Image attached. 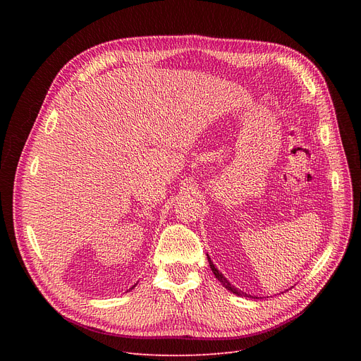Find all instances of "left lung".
Instances as JSON below:
<instances>
[{"label": "left lung", "mask_w": 361, "mask_h": 361, "mask_svg": "<svg viewBox=\"0 0 361 361\" xmlns=\"http://www.w3.org/2000/svg\"><path fill=\"white\" fill-rule=\"evenodd\" d=\"M207 262H209V267H211V271L214 272V275L216 276V279H218V281H219V282L222 283V286H224V287H225L226 290H230L231 293H234V294H237V295H244V293H241L240 290L234 288V287L231 286V283H230L228 281H226V278H225V276H224V275H222V274H221V272H219V271H218V269L215 268V264H214V262L211 260V257H209V256H207ZM256 298H257V297H256Z\"/></svg>", "instance_id": "1"}]
</instances>
